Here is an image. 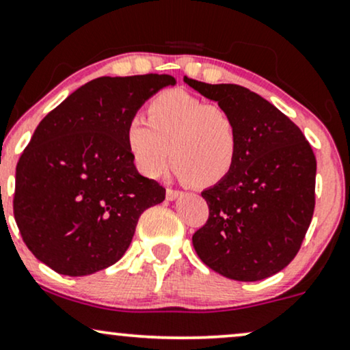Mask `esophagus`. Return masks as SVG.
<instances>
[{"label": "esophagus", "mask_w": 350, "mask_h": 350, "mask_svg": "<svg viewBox=\"0 0 350 350\" xmlns=\"http://www.w3.org/2000/svg\"><path fill=\"white\" fill-rule=\"evenodd\" d=\"M180 196H183V192H180V190H178V189H171V187L166 189V198H167V200L172 202Z\"/></svg>", "instance_id": "1"}]
</instances>
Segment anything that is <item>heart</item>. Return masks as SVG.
I'll list each match as a JSON object with an SVG mask.
<instances>
[{"label": "heart", "instance_id": "obj_1", "mask_svg": "<svg viewBox=\"0 0 350 350\" xmlns=\"http://www.w3.org/2000/svg\"><path fill=\"white\" fill-rule=\"evenodd\" d=\"M127 148L137 167L157 178L174 166L178 178L211 187L231 174L241 147L236 118L183 90H166L147 105V119L132 116L126 126Z\"/></svg>", "mask_w": 350, "mask_h": 350}]
</instances>
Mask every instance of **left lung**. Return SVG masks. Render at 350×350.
Returning <instances> with one entry per match:
<instances>
[{
	"instance_id": "1",
	"label": "left lung",
	"mask_w": 350,
	"mask_h": 350,
	"mask_svg": "<svg viewBox=\"0 0 350 350\" xmlns=\"http://www.w3.org/2000/svg\"><path fill=\"white\" fill-rule=\"evenodd\" d=\"M184 82L236 118L241 147L226 179L202 192L208 219L192 236L200 260L236 281H260L294 260L315 210L317 160L302 131L236 83Z\"/></svg>"
}]
</instances>
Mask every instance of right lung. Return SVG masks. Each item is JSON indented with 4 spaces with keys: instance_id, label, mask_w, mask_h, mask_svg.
I'll use <instances>...</instances> for the list:
<instances>
[{
    "instance_id": "add662e5",
    "label": "right lung",
    "mask_w": 350,
    "mask_h": 350,
    "mask_svg": "<svg viewBox=\"0 0 350 350\" xmlns=\"http://www.w3.org/2000/svg\"><path fill=\"white\" fill-rule=\"evenodd\" d=\"M166 74L98 77L42 119L16 167L14 218L22 241L59 274L85 276L126 254L140 215L166 190L144 178L126 126Z\"/></svg>"
}]
</instances>
